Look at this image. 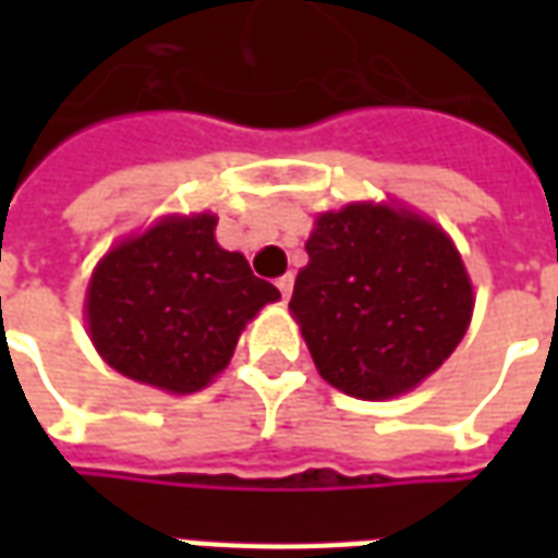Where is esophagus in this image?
I'll list each match as a JSON object with an SVG mask.
<instances>
[{
	"label": "esophagus",
	"instance_id": "1",
	"mask_svg": "<svg viewBox=\"0 0 558 558\" xmlns=\"http://www.w3.org/2000/svg\"><path fill=\"white\" fill-rule=\"evenodd\" d=\"M292 283H295V278H292V275H283V278H278V290H280V295H283V299H290Z\"/></svg>",
	"mask_w": 558,
	"mask_h": 558
}]
</instances>
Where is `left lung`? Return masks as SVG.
<instances>
[{
  "instance_id": "obj_1",
  "label": "left lung",
  "mask_w": 558,
  "mask_h": 558,
  "mask_svg": "<svg viewBox=\"0 0 558 558\" xmlns=\"http://www.w3.org/2000/svg\"><path fill=\"white\" fill-rule=\"evenodd\" d=\"M290 311L319 376L343 395L395 398L463 340L472 283L436 223L388 206L316 218Z\"/></svg>"
}]
</instances>
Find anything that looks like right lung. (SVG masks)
I'll return each instance as SVG.
<instances>
[{"instance_id": "1", "label": "right lung", "mask_w": 558, "mask_h": 558, "mask_svg": "<svg viewBox=\"0 0 558 558\" xmlns=\"http://www.w3.org/2000/svg\"><path fill=\"white\" fill-rule=\"evenodd\" d=\"M211 215L167 218L104 256L89 280L95 350L128 379L191 395L232 359L247 319L278 287L215 242Z\"/></svg>"}]
</instances>
